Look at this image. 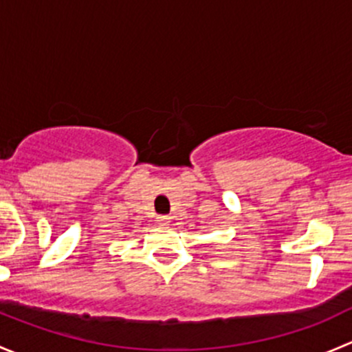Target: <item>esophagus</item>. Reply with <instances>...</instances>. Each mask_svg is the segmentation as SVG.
I'll return each instance as SVG.
<instances>
[{
  "mask_svg": "<svg viewBox=\"0 0 352 352\" xmlns=\"http://www.w3.org/2000/svg\"><path fill=\"white\" fill-rule=\"evenodd\" d=\"M156 221H158L160 225H166V223H170V216L160 214V216H156Z\"/></svg>",
  "mask_w": 352,
  "mask_h": 352,
  "instance_id": "esophagus-1",
  "label": "esophagus"
}]
</instances>
